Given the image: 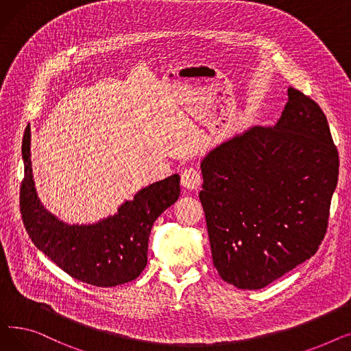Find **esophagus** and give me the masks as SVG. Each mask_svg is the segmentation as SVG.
Returning <instances> with one entry per match:
<instances>
[{
	"label": "esophagus",
	"mask_w": 351,
	"mask_h": 351,
	"mask_svg": "<svg viewBox=\"0 0 351 351\" xmlns=\"http://www.w3.org/2000/svg\"><path fill=\"white\" fill-rule=\"evenodd\" d=\"M180 182H182L183 188L191 189V191L197 189L200 186V183H202L200 171L197 168H193V166H191V168H188V169L182 172Z\"/></svg>",
	"instance_id": "1"
}]
</instances>
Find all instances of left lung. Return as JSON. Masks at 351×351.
<instances>
[{
  "label": "left lung",
  "mask_w": 351,
  "mask_h": 351,
  "mask_svg": "<svg viewBox=\"0 0 351 351\" xmlns=\"http://www.w3.org/2000/svg\"><path fill=\"white\" fill-rule=\"evenodd\" d=\"M274 126H253L202 160L213 266L257 290L315 254L324 239L339 152L322 108L294 88Z\"/></svg>",
  "instance_id": "obj_1"
}]
</instances>
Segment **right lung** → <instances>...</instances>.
I'll use <instances>...</instances> for the list:
<instances>
[{"mask_svg":"<svg viewBox=\"0 0 351 351\" xmlns=\"http://www.w3.org/2000/svg\"><path fill=\"white\" fill-rule=\"evenodd\" d=\"M24 179L20 206L32 243L73 279L98 287L135 280L147 263L154 222L180 195L179 175L139 191L118 213L94 225H66L51 215L35 191L31 166V129L23 139Z\"/></svg>","mask_w":351,"mask_h":351,"instance_id":"right-lung-1","label":"right lung"}]
</instances>
